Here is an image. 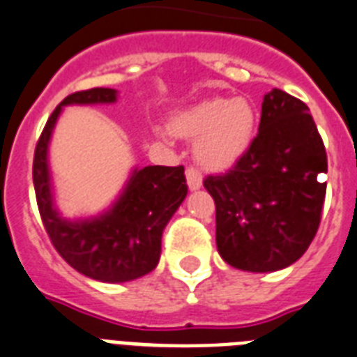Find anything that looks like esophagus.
Segmentation results:
<instances>
[{
	"instance_id": "obj_1",
	"label": "esophagus",
	"mask_w": 357,
	"mask_h": 357,
	"mask_svg": "<svg viewBox=\"0 0 357 357\" xmlns=\"http://www.w3.org/2000/svg\"><path fill=\"white\" fill-rule=\"evenodd\" d=\"M187 183L190 190H196V188L202 187V172L194 167H188L187 169Z\"/></svg>"
}]
</instances>
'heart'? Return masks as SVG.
Segmentation results:
<instances>
[{"label":"heart","mask_w":357,"mask_h":357,"mask_svg":"<svg viewBox=\"0 0 357 357\" xmlns=\"http://www.w3.org/2000/svg\"><path fill=\"white\" fill-rule=\"evenodd\" d=\"M181 137L196 139V155L208 167L233 163L248 150L255 132V109L245 98H208L172 121Z\"/></svg>","instance_id":"1"}]
</instances>
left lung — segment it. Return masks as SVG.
Listing matches in <instances>:
<instances>
[{
	"label": "left lung",
	"instance_id": "left-lung-1",
	"mask_svg": "<svg viewBox=\"0 0 357 357\" xmlns=\"http://www.w3.org/2000/svg\"><path fill=\"white\" fill-rule=\"evenodd\" d=\"M328 159L308 106L282 89L264 97L259 133L204 187L216 205V245L233 268L268 273L299 260L321 224Z\"/></svg>",
	"mask_w": 357,
	"mask_h": 357
}]
</instances>
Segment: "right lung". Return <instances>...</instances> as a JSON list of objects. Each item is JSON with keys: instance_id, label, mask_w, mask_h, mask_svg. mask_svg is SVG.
Returning <instances> with one entry per match:
<instances>
[{"instance_id": "right-lung-1", "label": "right lung", "mask_w": 357, "mask_h": 357, "mask_svg": "<svg viewBox=\"0 0 357 357\" xmlns=\"http://www.w3.org/2000/svg\"><path fill=\"white\" fill-rule=\"evenodd\" d=\"M115 89L109 88H91L68 95L43 126L33 163L38 211L51 244L78 273L102 282L139 279L158 266L165 225L187 196L181 165H153L133 170L121 198L102 216L75 224L58 216L51 196L47 144L62 106L115 102Z\"/></svg>"}]
</instances>
